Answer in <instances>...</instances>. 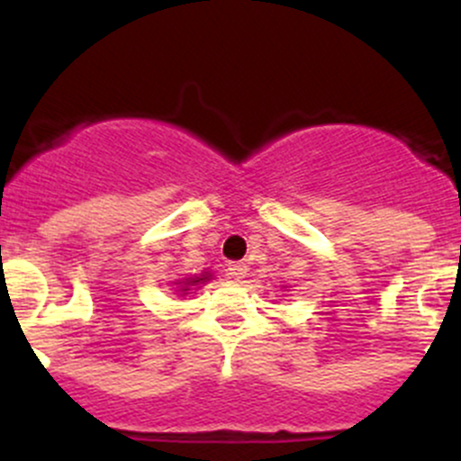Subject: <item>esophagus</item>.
<instances>
[{
	"mask_svg": "<svg viewBox=\"0 0 461 461\" xmlns=\"http://www.w3.org/2000/svg\"><path fill=\"white\" fill-rule=\"evenodd\" d=\"M227 274H230V278H234V281H243V278L248 276V265L240 263V260H236V263H230V267H227Z\"/></svg>",
	"mask_w": 461,
	"mask_h": 461,
	"instance_id": "obj_1",
	"label": "esophagus"
}]
</instances>
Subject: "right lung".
<instances>
[{"label":"right lung","instance_id":"add662e5","mask_svg":"<svg viewBox=\"0 0 461 461\" xmlns=\"http://www.w3.org/2000/svg\"><path fill=\"white\" fill-rule=\"evenodd\" d=\"M207 278V276H204ZM204 278H194V281H183V283H187V285H194V283H201V281H204ZM183 292H187V287H183Z\"/></svg>","mask_w":461,"mask_h":461}]
</instances>
